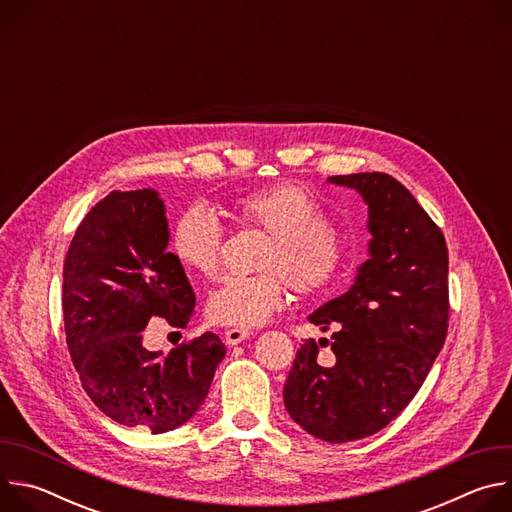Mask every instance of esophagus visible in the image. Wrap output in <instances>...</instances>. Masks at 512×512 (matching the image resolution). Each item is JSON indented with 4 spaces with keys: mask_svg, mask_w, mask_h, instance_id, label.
Masks as SVG:
<instances>
[{
    "mask_svg": "<svg viewBox=\"0 0 512 512\" xmlns=\"http://www.w3.org/2000/svg\"><path fill=\"white\" fill-rule=\"evenodd\" d=\"M253 332L247 330V328H231L225 332V340L229 346H235V344H241L243 340H247Z\"/></svg>",
    "mask_w": 512,
    "mask_h": 512,
    "instance_id": "esophagus-1",
    "label": "esophagus"
}]
</instances>
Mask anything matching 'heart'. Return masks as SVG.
Listing matches in <instances>:
<instances>
[{
	"label": "heart",
	"instance_id": "b5f03b06",
	"mask_svg": "<svg viewBox=\"0 0 512 512\" xmlns=\"http://www.w3.org/2000/svg\"><path fill=\"white\" fill-rule=\"evenodd\" d=\"M241 225L271 235L259 267L251 277H227L208 298L210 320L255 328L279 312L287 298V283L300 296H324L346 269V247L330 225L322 204L302 186L281 184L251 192L235 202ZM225 231L216 214L194 204L174 225L170 247L174 257L202 277H214L221 267ZM288 281L285 282L284 279Z\"/></svg>",
	"mask_w": 512,
	"mask_h": 512
}]
</instances>
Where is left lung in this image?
<instances>
[{"label":"left lung","mask_w":512,"mask_h":512,"mask_svg":"<svg viewBox=\"0 0 512 512\" xmlns=\"http://www.w3.org/2000/svg\"><path fill=\"white\" fill-rule=\"evenodd\" d=\"M369 206V259L346 294L308 320L332 340H306L285 387L287 413L322 442L362 440L389 425L423 385L448 334L446 239L413 194L383 172L332 176ZM335 352L317 360V344Z\"/></svg>","instance_id":"1"}]
</instances>
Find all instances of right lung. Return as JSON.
<instances>
[{
  "mask_svg": "<svg viewBox=\"0 0 512 512\" xmlns=\"http://www.w3.org/2000/svg\"><path fill=\"white\" fill-rule=\"evenodd\" d=\"M168 241L158 190H113L83 218L62 273L66 344L83 389L113 421L152 433L172 431L200 409L227 354L212 332L168 356L143 346L154 316L186 328L196 306Z\"/></svg>",
  "mask_w": 512,
  "mask_h": 512,
  "instance_id": "right-lung-1",
  "label": "right lung"
}]
</instances>
